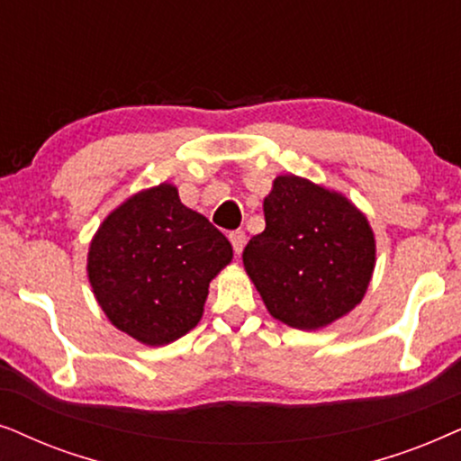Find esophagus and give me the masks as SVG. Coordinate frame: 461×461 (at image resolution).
Wrapping results in <instances>:
<instances>
[{
  "label": "esophagus",
  "instance_id": "obj_1",
  "mask_svg": "<svg viewBox=\"0 0 461 461\" xmlns=\"http://www.w3.org/2000/svg\"><path fill=\"white\" fill-rule=\"evenodd\" d=\"M230 242H231V247H234V253L240 255L244 244H247V236H244V231H231Z\"/></svg>",
  "mask_w": 461,
  "mask_h": 461
}]
</instances>
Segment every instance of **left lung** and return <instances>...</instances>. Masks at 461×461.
<instances>
[{
    "label": "left lung",
    "instance_id": "8db88e82",
    "mask_svg": "<svg viewBox=\"0 0 461 461\" xmlns=\"http://www.w3.org/2000/svg\"><path fill=\"white\" fill-rule=\"evenodd\" d=\"M266 230L242 253L269 314L314 330L348 314L369 286L375 238L343 195L288 175L263 202Z\"/></svg>",
    "mask_w": 461,
    "mask_h": 461
}]
</instances>
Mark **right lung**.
<instances>
[{"mask_svg": "<svg viewBox=\"0 0 461 461\" xmlns=\"http://www.w3.org/2000/svg\"><path fill=\"white\" fill-rule=\"evenodd\" d=\"M231 255L217 227L162 183L103 221L90 244L88 278L115 327L164 346L200 322L208 285Z\"/></svg>", "mask_w": 461, "mask_h": 461, "instance_id": "right-lung-1", "label": "right lung"}]
</instances>
